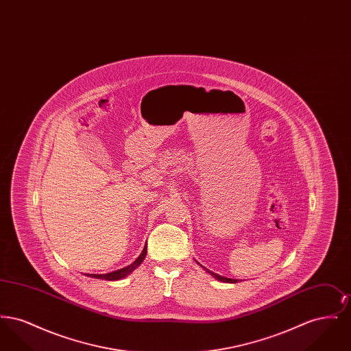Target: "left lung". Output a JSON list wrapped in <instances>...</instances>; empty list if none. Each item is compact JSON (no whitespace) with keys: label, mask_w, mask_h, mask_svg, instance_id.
I'll use <instances>...</instances> for the list:
<instances>
[{"label":"left lung","mask_w":351,"mask_h":351,"mask_svg":"<svg viewBox=\"0 0 351 351\" xmlns=\"http://www.w3.org/2000/svg\"><path fill=\"white\" fill-rule=\"evenodd\" d=\"M209 274H210L213 278H216V279L219 280V282H223V283H237V280H235V279H229V278L221 276V275H217V274H215V272H210V271H209Z\"/></svg>","instance_id":"left-lung-1"}]
</instances>
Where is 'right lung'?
<instances>
[{
	"instance_id": "1",
	"label": "right lung",
	"mask_w": 351,
	"mask_h": 351,
	"mask_svg": "<svg viewBox=\"0 0 351 351\" xmlns=\"http://www.w3.org/2000/svg\"><path fill=\"white\" fill-rule=\"evenodd\" d=\"M146 254H147V250H146V247H145L143 251H142V254L135 259V262H133L130 266H128V267L125 268H121V269L113 271V272H109V274H102V275H97V274H88V276H90V278H96V279H105V280H119V279H122V278L128 276L130 272H133L134 269L138 267V266L143 262V259L146 258Z\"/></svg>"
}]
</instances>
